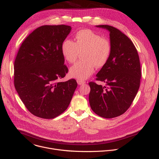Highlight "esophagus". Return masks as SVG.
I'll return each instance as SVG.
<instances>
[{
    "instance_id": "esophagus-1",
    "label": "esophagus",
    "mask_w": 159,
    "mask_h": 159,
    "mask_svg": "<svg viewBox=\"0 0 159 159\" xmlns=\"http://www.w3.org/2000/svg\"><path fill=\"white\" fill-rule=\"evenodd\" d=\"M77 83H78V84H79V85L84 84H85V83H86V82H85V81H84V80H77Z\"/></svg>"
}]
</instances>
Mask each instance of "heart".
Wrapping results in <instances>:
<instances>
[{"instance_id":"heart-1","label":"heart","mask_w":159,"mask_h":159,"mask_svg":"<svg viewBox=\"0 0 159 159\" xmlns=\"http://www.w3.org/2000/svg\"><path fill=\"white\" fill-rule=\"evenodd\" d=\"M61 53L64 60L73 64L79 54L82 53L80 61L70 69V76L78 80L89 78L98 68L104 67L109 61L112 53L111 41L91 30H82L75 34V43L65 39L61 45Z\"/></svg>"}]
</instances>
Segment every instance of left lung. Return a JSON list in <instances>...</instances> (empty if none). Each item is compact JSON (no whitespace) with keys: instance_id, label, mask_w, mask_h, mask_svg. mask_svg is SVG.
<instances>
[{"instance_id":"left-lung-1","label":"left lung","mask_w":159,"mask_h":159,"mask_svg":"<svg viewBox=\"0 0 159 159\" xmlns=\"http://www.w3.org/2000/svg\"><path fill=\"white\" fill-rule=\"evenodd\" d=\"M97 27L109 31L112 53L96 75V80L106 86L89 82V102L97 115L111 119L122 115L131 105L140 86V64L135 46L126 35L109 25Z\"/></svg>"}]
</instances>
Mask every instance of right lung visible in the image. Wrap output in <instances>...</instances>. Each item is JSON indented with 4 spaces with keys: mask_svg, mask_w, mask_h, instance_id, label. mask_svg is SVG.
Instances as JSON below:
<instances>
[{
    "mask_svg": "<svg viewBox=\"0 0 159 159\" xmlns=\"http://www.w3.org/2000/svg\"><path fill=\"white\" fill-rule=\"evenodd\" d=\"M71 30L67 25H45L35 30L21 44L14 62L15 88L28 110L51 119L68 108L77 81L58 82L68 72L61 53Z\"/></svg>",
    "mask_w": 159,
    "mask_h": 159,
    "instance_id": "obj_1",
    "label": "right lung"
}]
</instances>
